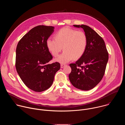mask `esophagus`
Masks as SVG:
<instances>
[{
    "label": "esophagus",
    "mask_w": 125,
    "mask_h": 125,
    "mask_svg": "<svg viewBox=\"0 0 125 125\" xmlns=\"http://www.w3.org/2000/svg\"><path fill=\"white\" fill-rule=\"evenodd\" d=\"M65 66H66V65H64V64H61V68H64Z\"/></svg>",
    "instance_id": "1"
}]
</instances>
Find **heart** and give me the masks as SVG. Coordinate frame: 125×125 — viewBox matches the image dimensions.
Returning a JSON list of instances; mask_svg holds the SVG:
<instances>
[{
	"label": "heart",
	"mask_w": 125,
	"mask_h": 125,
	"mask_svg": "<svg viewBox=\"0 0 125 125\" xmlns=\"http://www.w3.org/2000/svg\"><path fill=\"white\" fill-rule=\"evenodd\" d=\"M55 40L48 38L46 45L52 55L56 57L62 49V54L55 61L65 64L73 58H80L84 54L87 45V38L83 31L65 27L55 34Z\"/></svg>",
	"instance_id": "1"
}]
</instances>
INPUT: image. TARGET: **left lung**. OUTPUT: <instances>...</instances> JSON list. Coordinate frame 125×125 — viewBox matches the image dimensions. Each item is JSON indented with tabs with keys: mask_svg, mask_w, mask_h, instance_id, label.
<instances>
[{
	"mask_svg": "<svg viewBox=\"0 0 125 125\" xmlns=\"http://www.w3.org/2000/svg\"><path fill=\"white\" fill-rule=\"evenodd\" d=\"M82 28L87 38L86 49L80 58L70 66V82L77 88L89 91L102 80L108 60V53L103 39L91 27L86 25H73Z\"/></svg>",
	"mask_w": 125,
	"mask_h": 125,
	"instance_id": "obj_1",
	"label": "left lung"
}]
</instances>
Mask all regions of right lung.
Listing matches in <instances>:
<instances>
[{
	"label": "right lung",
	"mask_w": 125,
	"mask_h": 125,
	"mask_svg": "<svg viewBox=\"0 0 125 125\" xmlns=\"http://www.w3.org/2000/svg\"><path fill=\"white\" fill-rule=\"evenodd\" d=\"M54 29L52 26L35 27L24 35L17 46V72L25 84L34 92H42L49 88L60 68L58 62L48 63L52 56L46 41Z\"/></svg>",
	"instance_id": "1"
}]
</instances>
